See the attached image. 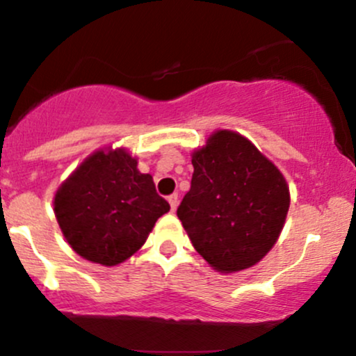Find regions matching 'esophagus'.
<instances>
[{"mask_svg":"<svg viewBox=\"0 0 356 356\" xmlns=\"http://www.w3.org/2000/svg\"><path fill=\"white\" fill-rule=\"evenodd\" d=\"M167 201H169V204H170V209L172 211L177 209V206H179V195L177 194L169 195V199H167Z\"/></svg>","mask_w":356,"mask_h":356,"instance_id":"1","label":"esophagus"}]
</instances>
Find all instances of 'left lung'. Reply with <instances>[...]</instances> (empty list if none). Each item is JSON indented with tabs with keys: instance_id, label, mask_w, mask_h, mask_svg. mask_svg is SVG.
I'll return each instance as SVG.
<instances>
[{
	"instance_id": "left-lung-1",
	"label": "left lung",
	"mask_w": 356,
	"mask_h": 356,
	"mask_svg": "<svg viewBox=\"0 0 356 356\" xmlns=\"http://www.w3.org/2000/svg\"><path fill=\"white\" fill-rule=\"evenodd\" d=\"M191 189L177 209L192 246L212 269L238 273L275 246L289 209L281 170L232 130H216L192 152Z\"/></svg>"
}]
</instances>
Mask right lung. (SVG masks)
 Returning <instances> with one entry per match:
<instances>
[{
  "label": "right lung",
  "instance_id": "right-lung-1",
  "mask_svg": "<svg viewBox=\"0 0 356 356\" xmlns=\"http://www.w3.org/2000/svg\"><path fill=\"white\" fill-rule=\"evenodd\" d=\"M170 206L124 147L95 150L60 184L53 211L76 254L117 266L144 246Z\"/></svg>",
  "mask_w": 356,
  "mask_h": 356
}]
</instances>
